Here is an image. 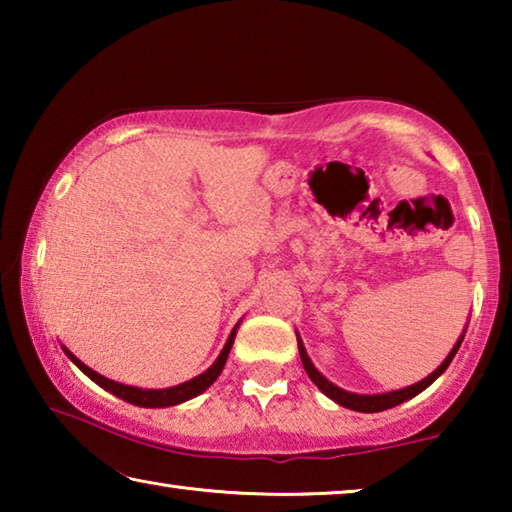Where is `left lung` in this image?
<instances>
[{"label": "left lung", "instance_id": "obj_1", "mask_svg": "<svg viewBox=\"0 0 512 512\" xmlns=\"http://www.w3.org/2000/svg\"><path fill=\"white\" fill-rule=\"evenodd\" d=\"M296 336H298V334H296ZM463 336H465V334H463ZM463 336H461V339L456 341V345L452 348V352L447 354V359H445L443 363H440V366H438L436 370H433L429 377H424L422 381H418V384H413V386L400 388V391L379 393V395H359V393H348V391H343V388L334 386L332 381H329V379H325L323 375H320V372L316 370L314 363H311V359L307 357L305 345H302V341H300V336H298V350H300L302 366H305L309 379L314 381V384L320 388V391H323V393L329 397V400H334L336 404H341V406H345V409H350V411H359V413H379V411L393 409V406L402 404V402H406V400H411V397H415L418 393H422L424 388L431 386L433 381H436V379H438L440 375H443V372L447 370L449 363H452L454 354L458 352V348H461Z\"/></svg>", "mask_w": 512, "mask_h": 512}]
</instances>
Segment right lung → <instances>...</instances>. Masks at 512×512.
I'll use <instances>...</instances> for the list:
<instances>
[{"label":"right lung","instance_id":"add662e5","mask_svg":"<svg viewBox=\"0 0 512 512\" xmlns=\"http://www.w3.org/2000/svg\"><path fill=\"white\" fill-rule=\"evenodd\" d=\"M237 327L232 329L230 336H228V341H225V345H223L221 354H219V357H216V361L212 363V366L203 372V375L189 379V381H185V384H178V386H171V388H160V391H153V388H135V386L119 384V381H112V379L103 377V375H99V372H94L92 368L85 366V363L76 359L74 354L69 352L67 348H63V350H65L67 357L72 359L76 366H79L85 372V375H88L94 381V384H99L101 388H106V391H110L112 395L121 397V400L128 402V404L144 406V409H162V406H176L180 402L192 400V397L201 395L203 391H207V388L214 384L216 377L221 375L225 361H228V354H230L232 343H235V336H237Z\"/></svg>","mask_w":512,"mask_h":512}]
</instances>
